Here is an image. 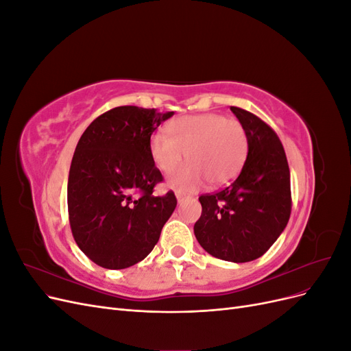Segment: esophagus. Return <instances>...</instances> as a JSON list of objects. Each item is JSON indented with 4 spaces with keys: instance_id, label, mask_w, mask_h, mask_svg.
I'll list each match as a JSON object with an SVG mask.
<instances>
[{
    "instance_id": "1",
    "label": "esophagus",
    "mask_w": 351,
    "mask_h": 351,
    "mask_svg": "<svg viewBox=\"0 0 351 351\" xmlns=\"http://www.w3.org/2000/svg\"><path fill=\"white\" fill-rule=\"evenodd\" d=\"M176 197H177L178 202H182V200H184L187 196H186L183 192H180V190H177V192H176Z\"/></svg>"
}]
</instances>
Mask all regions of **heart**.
I'll use <instances>...</instances> for the list:
<instances>
[{
	"label": "heart",
	"instance_id": "1",
	"mask_svg": "<svg viewBox=\"0 0 351 351\" xmlns=\"http://www.w3.org/2000/svg\"><path fill=\"white\" fill-rule=\"evenodd\" d=\"M168 136H151L149 151L155 165L171 174L184 160L191 164L174 173L168 184L178 190H196L206 180L221 186L234 178L247 155V134L241 123L221 114L186 115L168 125Z\"/></svg>",
	"mask_w": 351,
	"mask_h": 351
}]
</instances>
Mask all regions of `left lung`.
<instances>
[{
  "label": "left lung",
  "mask_w": 351,
  "mask_h": 351,
  "mask_svg": "<svg viewBox=\"0 0 351 351\" xmlns=\"http://www.w3.org/2000/svg\"><path fill=\"white\" fill-rule=\"evenodd\" d=\"M247 134V158L237 178L217 193L202 195L195 236L209 254L228 262L261 258L291 214L290 168L277 133L254 114L230 108Z\"/></svg>",
  "instance_id": "8db88e82"
}]
</instances>
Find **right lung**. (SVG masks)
I'll return each instance as SVG.
<instances>
[{"instance_id":"1","label":"right lung","mask_w":351,"mask_h":351,"mask_svg":"<svg viewBox=\"0 0 351 351\" xmlns=\"http://www.w3.org/2000/svg\"><path fill=\"white\" fill-rule=\"evenodd\" d=\"M171 112L133 105L95 119L74 151L67 186L69 219L80 250L102 268L124 269L152 252L177 206L149 151L152 133Z\"/></svg>"}]
</instances>
